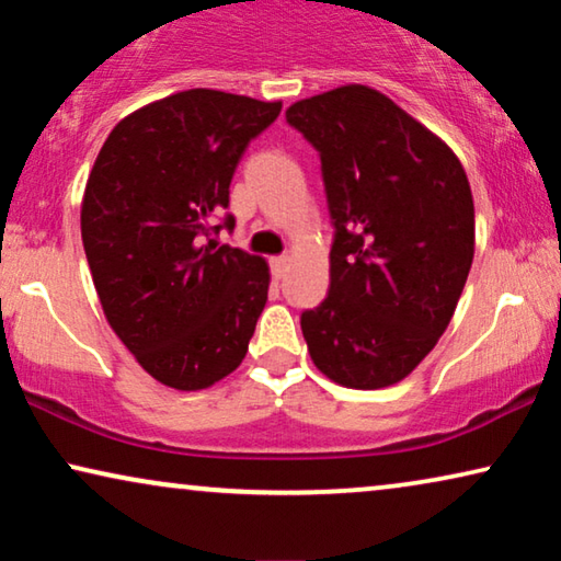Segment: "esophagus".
<instances>
[{
    "label": "esophagus",
    "mask_w": 561,
    "mask_h": 561,
    "mask_svg": "<svg viewBox=\"0 0 561 561\" xmlns=\"http://www.w3.org/2000/svg\"><path fill=\"white\" fill-rule=\"evenodd\" d=\"M286 267H288V257H273L271 260V271H273V275L275 278H283V275H286Z\"/></svg>",
    "instance_id": "1"
}]
</instances>
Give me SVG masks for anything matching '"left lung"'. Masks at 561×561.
<instances>
[{"label":"left lung","mask_w":561,"mask_h":561,"mask_svg":"<svg viewBox=\"0 0 561 561\" xmlns=\"http://www.w3.org/2000/svg\"><path fill=\"white\" fill-rule=\"evenodd\" d=\"M321 158L334 225L329 294L301 313L313 365L340 386L403 380L439 342L474 255L455 152L386 94L350 83L286 110Z\"/></svg>","instance_id":"8db88e82"}]
</instances>
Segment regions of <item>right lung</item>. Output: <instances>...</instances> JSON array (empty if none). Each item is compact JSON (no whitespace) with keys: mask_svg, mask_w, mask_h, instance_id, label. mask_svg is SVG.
I'll return each instance as SVG.
<instances>
[{"mask_svg":"<svg viewBox=\"0 0 561 561\" xmlns=\"http://www.w3.org/2000/svg\"><path fill=\"white\" fill-rule=\"evenodd\" d=\"M280 102L188 89L112 129L91 168L81 240L104 317L145 373L202 390L237 370L265 309L271 273L211 234L252 137Z\"/></svg>","mask_w":561,"mask_h":561,"instance_id":"1","label":"right lung"}]
</instances>
